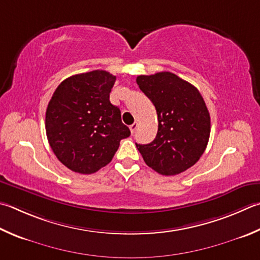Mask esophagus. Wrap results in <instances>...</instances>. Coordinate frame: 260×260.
<instances>
[{"label": "esophagus", "instance_id": "esophagus-1", "mask_svg": "<svg viewBox=\"0 0 260 260\" xmlns=\"http://www.w3.org/2000/svg\"><path fill=\"white\" fill-rule=\"evenodd\" d=\"M138 122H134V124H132L131 126H129V129H131V132H132V134H134V132L136 131V128H138Z\"/></svg>", "mask_w": 260, "mask_h": 260}]
</instances>
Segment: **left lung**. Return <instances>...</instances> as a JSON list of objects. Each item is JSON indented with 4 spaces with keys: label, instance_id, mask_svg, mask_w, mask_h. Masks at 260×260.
<instances>
[{
    "label": "left lung",
    "instance_id": "left-lung-1",
    "mask_svg": "<svg viewBox=\"0 0 260 260\" xmlns=\"http://www.w3.org/2000/svg\"><path fill=\"white\" fill-rule=\"evenodd\" d=\"M139 87L153 103L158 132L149 144H138L145 164L173 176L192 167L205 152L210 135L209 111L198 88L169 72L141 75Z\"/></svg>",
    "mask_w": 260,
    "mask_h": 260
}]
</instances>
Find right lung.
Returning <instances> with one entry per match:
<instances>
[{
    "label": "right lung",
    "mask_w": 260,
    "mask_h": 260,
    "mask_svg": "<svg viewBox=\"0 0 260 260\" xmlns=\"http://www.w3.org/2000/svg\"><path fill=\"white\" fill-rule=\"evenodd\" d=\"M116 76L106 70L74 75L52 95L45 129L52 151L70 171L93 174L109 164L131 131L109 95Z\"/></svg>",
    "instance_id": "right-lung-1"
}]
</instances>
